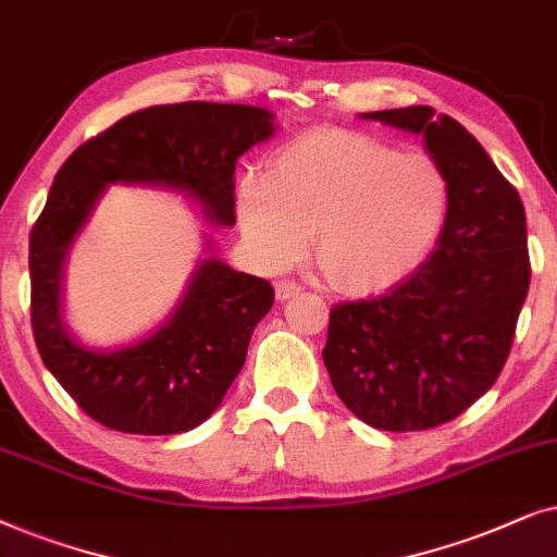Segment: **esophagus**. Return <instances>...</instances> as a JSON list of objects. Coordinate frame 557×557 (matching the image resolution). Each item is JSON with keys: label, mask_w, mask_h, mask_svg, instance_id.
Masks as SVG:
<instances>
[{"label": "esophagus", "mask_w": 557, "mask_h": 557, "mask_svg": "<svg viewBox=\"0 0 557 557\" xmlns=\"http://www.w3.org/2000/svg\"><path fill=\"white\" fill-rule=\"evenodd\" d=\"M302 287L295 283V280H280L277 285H274V293H277V300H287L293 298V295H298Z\"/></svg>", "instance_id": "34e87169"}]
</instances>
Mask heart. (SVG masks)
Returning a JSON list of instances; mask_svg holds the SVG:
<instances>
[{"label":"heart","mask_w":557,"mask_h":557,"mask_svg":"<svg viewBox=\"0 0 557 557\" xmlns=\"http://www.w3.org/2000/svg\"><path fill=\"white\" fill-rule=\"evenodd\" d=\"M450 185L433 154L351 129H315L274 154L267 181L244 177L236 209L272 270L313 249L331 285L376 293L399 283L438 239Z\"/></svg>","instance_id":"heart-1"}]
</instances>
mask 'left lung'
Masks as SVG:
<instances>
[{"label":"left lung","instance_id":"left-lung-1","mask_svg":"<svg viewBox=\"0 0 557 557\" xmlns=\"http://www.w3.org/2000/svg\"><path fill=\"white\" fill-rule=\"evenodd\" d=\"M422 135L446 170L450 201L433 255L403 283L331 310V384L367 425L438 428L488 392L507 361L530 287L520 193L479 139L430 107L361 114Z\"/></svg>","mask_w":557,"mask_h":557}]
</instances>
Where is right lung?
Instances as JSON below:
<instances>
[{
	"mask_svg": "<svg viewBox=\"0 0 557 557\" xmlns=\"http://www.w3.org/2000/svg\"><path fill=\"white\" fill-rule=\"evenodd\" d=\"M272 132L270 111L247 103H162L119 119L58 170L29 232V318L48 372L88 418L137 435L198 428L242 372L251 331L274 302L267 280L209 257L150 336L114 351L78 344L61 318L63 262L101 193L111 183L160 185L234 226L236 160Z\"/></svg>",
	"mask_w": 557,
	"mask_h": 557,
	"instance_id": "add662e5",
	"label": "right lung"
}]
</instances>
